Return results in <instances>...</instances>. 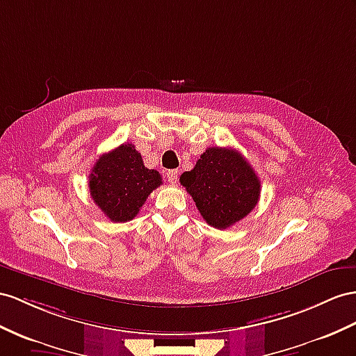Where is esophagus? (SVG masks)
Returning a JSON list of instances; mask_svg holds the SVG:
<instances>
[{
	"label": "esophagus",
	"mask_w": 356,
	"mask_h": 356,
	"mask_svg": "<svg viewBox=\"0 0 356 356\" xmlns=\"http://www.w3.org/2000/svg\"><path fill=\"white\" fill-rule=\"evenodd\" d=\"M177 177H179V171H177V170H168V171H167V180L170 181L171 185L176 184Z\"/></svg>",
	"instance_id": "34e87169"
}]
</instances>
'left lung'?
Segmentation results:
<instances>
[{"label": "left lung", "mask_w": 356, "mask_h": 356, "mask_svg": "<svg viewBox=\"0 0 356 356\" xmlns=\"http://www.w3.org/2000/svg\"><path fill=\"white\" fill-rule=\"evenodd\" d=\"M203 220L218 230L243 220L260 197V180L234 149L209 147L195 167L180 176Z\"/></svg>", "instance_id": "left-lung-1"}]
</instances>
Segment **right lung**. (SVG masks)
<instances>
[{
    "mask_svg": "<svg viewBox=\"0 0 356 356\" xmlns=\"http://www.w3.org/2000/svg\"><path fill=\"white\" fill-rule=\"evenodd\" d=\"M161 185L159 172L144 167L141 153L129 143L102 154L88 177L91 198L113 222L134 220Z\"/></svg>",
    "mask_w": 356,
    "mask_h": 356,
    "instance_id": "1",
    "label": "right lung"
}]
</instances>
